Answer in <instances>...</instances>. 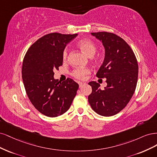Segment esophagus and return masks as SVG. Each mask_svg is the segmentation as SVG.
<instances>
[{
  "label": "esophagus",
  "instance_id": "1",
  "mask_svg": "<svg viewBox=\"0 0 157 157\" xmlns=\"http://www.w3.org/2000/svg\"><path fill=\"white\" fill-rule=\"evenodd\" d=\"M84 85H86V83H82V82H79V88H81L82 87H83V86Z\"/></svg>",
  "mask_w": 157,
  "mask_h": 157
}]
</instances>
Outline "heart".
I'll list each match as a JSON object with an SVG mask.
<instances>
[{
    "mask_svg": "<svg viewBox=\"0 0 157 157\" xmlns=\"http://www.w3.org/2000/svg\"><path fill=\"white\" fill-rule=\"evenodd\" d=\"M78 46L82 50V52L89 57H92L96 52V45L90 40H82L78 42ZM67 59V50L64 49L63 52V60L65 61ZM90 73L88 68H77L74 70L72 75L75 78L84 79L85 76Z\"/></svg>",
    "mask_w": 157,
    "mask_h": 157,
    "instance_id": "b5f03b06",
    "label": "heart"
}]
</instances>
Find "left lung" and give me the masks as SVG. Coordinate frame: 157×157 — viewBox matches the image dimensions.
Wrapping results in <instances>:
<instances>
[{
    "mask_svg": "<svg viewBox=\"0 0 157 157\" xmlns=\"http://www.w3.org/2000/svg\"><path fill=\"white\" fill-rule=\"evenodd\" d=\"M90 34L104 47V59L97 76L105 78L107 86L102 90L98 83L89 82L92 93L88 100L96 113L109 117L124 108L133 96L138 82V64L129 45L117 35L107 32Z\"/></svg>",
    "mask_w": 157,
    "mask_h": 157,
    "instance_id": "obj_1",
    "label": "left lung"
}]
</instances>
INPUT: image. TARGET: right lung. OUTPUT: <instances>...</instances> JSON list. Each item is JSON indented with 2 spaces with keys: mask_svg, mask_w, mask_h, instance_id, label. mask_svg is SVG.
<instances>
[{
  "mask_svg": "<svg viewBox=\"0 0 157 157\" xmlns=\"http://www.w3.org/2000/svg\"><path fill=\"white\" fill-rule=\"evenodd\" d=\"M77 36L46 34L35 42L25 55L22 79L25 90L35 108L47 117L64 113L76 95L79 85L70 78L59 82L53 77V70L63 65L66 45Z\"/></svg>",
  "mask_w": 157,
  "mask_h": 157,
  "instance_id": "obj_1",
  "label": "right lung"
}]
</instances>
